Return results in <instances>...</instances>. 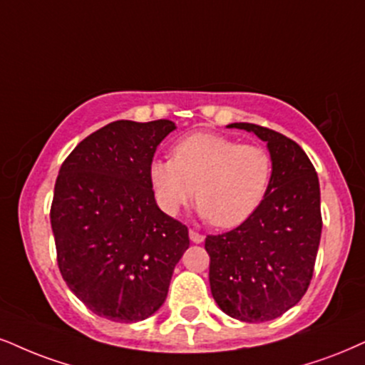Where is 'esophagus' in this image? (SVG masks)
I'll return each instance as SVG.
<instances>
[{
	"label": "esophagus",
	"mask_w": 365,
	"mask_h": 365,
	"mask_svg": "<svg viewBox=\"0 0 365 365\" xmlns=\"http://www.w3.org/2000/svg\"><path fill=\"white\" fill-rule=\"evenodd\" d=\"M190 238L191 242H195V244H201V242L205 240V235H201V233L196 230H190Z\"/></svg>",
	"instance_id": "34e87169"
}]
</instances>
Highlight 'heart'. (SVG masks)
<instances>
[{
	"label": "heart",
	"instance_id": "1",
	"mask_svg": "<svg viewBox=\"0 0 365 365\" xmlns=\"http://www.w3.org/2000/svg\"><path fill=\"white\" fill-rule=\"evenodd\" d=\"M274 175L271 152L218 133L187 135L173 147V160H154L148 181L169 217L192 201L218 228L244 223L262 205Z\"/></svg>",
	"mask_w": 365,
	"mask_h": 365
}]
</instances>
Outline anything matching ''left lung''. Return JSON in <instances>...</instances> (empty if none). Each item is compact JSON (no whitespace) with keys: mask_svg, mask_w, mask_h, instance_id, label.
<instances>
[{"mask_svg":"<svg viewBox=\"0 0 365 365\" xmlns=\"http://www.w3.org/2000/svg\"><path fill=\"white\" fill-rule=\"evenodd\" d=\"M228 127L267 142L274 175L249 220L206 237L211 294L228 317L269 322L299 303L312 282L323 225L320 182L307 152L286 135L254 123Z\"/></svg>","mask_w":365,"mask_h":365,"instance_id":"8db88e82","label":"left lung"}]
</instances>
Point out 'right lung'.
<instances>
[{"instance_id": "1", "label": "right lung", "mask_w": 365, "mask_h": 365, "mask_svg": "<svg viewBox=\"0 0 365 365\" xmlns=\"http://www.w3.org/2000/svg\"><path fill=\"white\" fill-rule=\"evenodd\" d=\"M170 120L108 123L78 143L58 170L51 223L58 271L98 317L145 320L162 307L190 247L187 227L160 211L148 181Z\"/></svg>"}]
</instances>
